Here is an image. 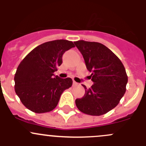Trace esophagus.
<instances>
[{
  "label": "esophagus",
  "mask_w": 146,
  "mask_h": 146,
  "mask_svg": "<svg viewBox=\"0 0 146 146\" xmlns=\"http://www.w3.org/2000/svg\"><path fill=\"white\" fill-rule=\"evenodd\" d=\"M73 85H74V86H77V85H78V82H75V81H73Z\"/></svg>",
  "instance_id": "obj_1"
}]
</instances>
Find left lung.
Wrapping results in <instances>:
<instances>
[{
  "label": "left lung",
  "instance_id": "obj_1",
  "mask_svg": "<svg viewBox=\"0 0 146 146\" xmlns=\"http://www.w3.org/2000/svg\"><path fill=\"white\" fill-rule=\"evenodd\" d=\"M85 60L87 69L92 73L93 85L90 88L82 85L85 93L76 100L82 113L100 116L114 109L126 92L128 76L120 59L99 42L79 40L74 42Z\"/></svg>",
  "mask_w": 146,
  "mask_h": 146
}]
</instances>
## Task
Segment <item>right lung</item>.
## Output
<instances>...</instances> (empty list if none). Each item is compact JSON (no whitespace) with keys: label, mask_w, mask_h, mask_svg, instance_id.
Here are the masks:
<instances>
[{"label":"right lung","mask_w":146,"mask_h":146,"mask_svg":"<svg viewBox=\"0 0 146 146\" xmlns=\"http://www.w3.org/2000/svg\"><path fill=\"white\" fill-rule=\"evenodd\" d=\"M73 47V42L65 39L45 42L20 62L15 74V90L28 110L39 114L52 111L63 92L72 86L70 78H60L54 73L62 64L65 51Z\"/></svg>","instance_id":"right-lung-1"}]
</instances>
